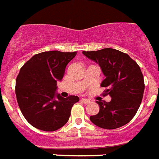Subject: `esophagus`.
<instances>
[{"label":"esophagus","mask_w":159,"mask_h":159,"mask_svg":"<svg viewBox=\"0 0 159 159\" xmlns=\"http://www.w3.org/2000/svg\"><path fill=\"white\" fill-rule=\"evenodd\" d=\"M82 101L85 103V104H88V103H90V100L87 99V98H82Z\"/></svg>","instance_id":"34e87169"}]
</instances>
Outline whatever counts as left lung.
<instances>
[{"mask_svg":"<svg viewBox=\"0 0 159 159\" xmlns=\"http://www.w3.org/2000/svg\"><path fill=\"white\" fill-rule=\"evenodd\" d=\"M84 56L98 64L106 77L101 83L110 102L96 101L97 115L90 116L93 124L105 129L122 127L137 113L143 97L145 84L139 65L126 53L113 48L82 52Z\"/></svg>","mask_w":159,"mask_h":159,"instance_id":"1","label":"left lung"}]
</instances>
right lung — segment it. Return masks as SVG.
Masks as SVG:
<instances>
[{
  "label": "right lung",
  "mask_w": 159,
  "mask_h": 159,
  "mask_svg": "<svg viewBox=\"0 0 159 159\" xmlns=\"http://www.w3.org/2000/svg\"><path fill=\"white\" fill-rule=\"evenodd\" d=\"M77 52L59 51L34 55L21 68L15 93L19 108L28 123L43 131L52 132L68 122L71 108L79 98H63L57 93L66 65Z\"/></svg>",
  "instance_id": "obj_1"
}]
</instances>
